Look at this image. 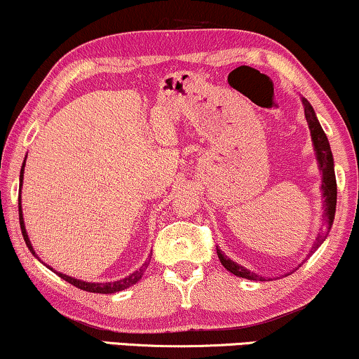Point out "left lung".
<instances>
[{
    "label": "left lung",
    "instance_id": "1",
    "mask_svg": "<svg viewBox=\"0 0 359 359\" xmlns=\"http://www.w3.org/2000/svg\"><path fill=\"white\" fill-rule=\"evenodd\" d=\"M301 101L304 106V114H306L309 130H311L312 145H313V151H316L318 170H320V173H322L320 189H322V198H323V209H325V214H323V219H325V229H322V232L317 235L316 242H313V245H312L311 253H313L323 242H325L327 235H328V232H330V229L333 225V219H335L337 178H335V165H333L332 149H330V144H328L325 132H323L320 122H318L317 116H316V111H313V107L311 106V102H309L306 97H301ZM217 257L220 259V263H222V266L227 269V271L235 274V276L250 279V281H266V278L264 276H259V274L250 271V269L242 266V264H238L237 262H233V259H230L227 255L222 253V250L220 248H217ZM302 263L297 264L296 268L289 269V271L284 273L283 276H289V274L297 271V269L302 266Z\"/></svg>",
    "mask_w": 359,
    "mask_h": 359
}]
</instances>
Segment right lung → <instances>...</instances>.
<instances>
[{
  "label": "right lung",
  "instance_id": "right-lung-1",
  "mask_svg": "<svg viewBox=\"0 0 359 359\" xmlns=\"http://www.w3.org/2000/svg\"><path fill=\"white\" fill-rule=\"evenodd\" d=\"M24 166H26V158H24V163H22V166H21V175H19V183H21V188H22V180H24ZM19 224H21V230H22L24 242H26L27 248L31 250V253L34 255V257H36V258L39 259V257H37L36 252H34V248H32L31 240H29V235H27V232H26V225H24L22 208H21V194H19ZM150 258H151V255H150L149 258H147V262H145L144 264H142V266H140L139 269H135V271H134V273H130L129 276H126V278H122V279H117V281H112V283H88V281H81V279L72 278V276H68V274H63V273L53 271V268H52V266H48V264H46L43 262H41V259H39V262L46 264V266H47L48 269H52V271L55 273V274H58V276H60L62 279H65L67 283L73 284V286H76L78 289H83V291H88V292H97V294H114V292L124 291V289L130 287V286H134L135 283H139L140 279H142V276H144V273H145L147 266H149Z\"/></svg>",
  "mask_w": 359,
  "mask_h": 359
}]
</instances>
